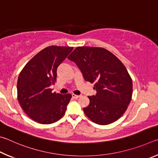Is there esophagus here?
I'll return each instance as SVG.
<instances>
[{
  "label": "esophagus",
  "mask_w": 158,
  "mask_h": 158,
  "mask_svg": "<svg viewBox=\"0 0 158 158\" xmlns=\"http://www.w3.org/2000/svg\"><path fill=\"white\" fill-rule=\"evenodd\" d=\"M80 95H76V94H72V98H78L79 97H80Z\"/></svg>",
  "instance_id": "1"
}]
</instances>
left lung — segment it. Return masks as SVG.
Returning <instances> with one entry per match:
<instances>
[{"label":"left lung","mask_w":158,"mask_h":158,"mask_svg":"<svg viewBox=\"0 0 158 158\" xmlns=\"http://www.w3.org/2000/svg\"><path fill=\"white\" fill-rule=\"evenodd\" d=\"M81 69L85 80L95 82L96 94L88 96L83 108L95 123L107 125L118 120L128 108L132 94V81L123 64L106 48L79 46L69 55Z\"/></svg>","instance_id":"left-lung-1"}]
</instances>
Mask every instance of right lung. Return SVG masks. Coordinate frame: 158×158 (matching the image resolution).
I'll use <instances>...</instances> for the list:
<instances>
[{
    "mask_svg": "<svg viewBox=\"0 0 158 158\" xmlns=\"http://www.w3.org/2000/svg\"><path fill=\"white\" fill-rule=\"evenodd\" d=\"M73 47L51 46L35 55L19 73L17 98L25 113L36 122L50 124L65 114L71 94L52 93L57 69Z\"/></svg>",
    "mask_w": 158,
    "mask_h": 158,
    "instance_id": "right-lung-1",
    "label": "right lung"
}]
</instances>
